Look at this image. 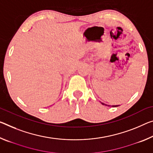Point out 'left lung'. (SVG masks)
I'll return each instance as SVG.
<instances>
[{
	"instance_id": "1",
	"label": "left lung",
	"mask_w": 153,
	"mask_h": 153,
	"mask_svg": "<svg viewBox=\"0 0 153 153\" xmlns=\"http://www.w3.org/2000/svg\"><path fill=\"white\" fill-rule=\"evenodd\" d=\"M103 104V105H105V104H104V103H101ZM117 106H118V105H112V107H117Z\"/></svg>"
}]
</instances>
